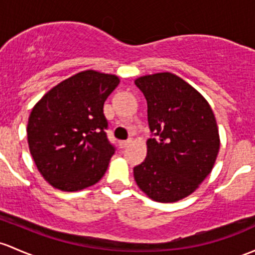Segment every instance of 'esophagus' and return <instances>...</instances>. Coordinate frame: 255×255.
Wrapping results in <instances>:
<instances>
[{"label":"esophagus","mask_w":255,"mask_h":255,"mask_svg":"<svg viewBox=\"0 0 255 255\" xmlns=\"http://www.w3.org/2000/svg\"><path fill=\"white\" fill-rule=\"evenodd\" d=\"M132 143V139H127V140H121L120 141V146L121 148H127L129 144Z\"/></svg>","instance_id":"esophagus-1"}]
</instances>
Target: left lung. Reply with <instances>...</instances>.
Listing matches in <instances>:
<instances>
[{
	"label": "left lung",
	"instance_id": "8db88e82",
	"mask_svg": "<svg viewBox=\"0 0 255 255\" xmlns=\"http://www.w3.org/2000/svg\"><path fill=\"white\" fill-rule=\"evenodd\" d=\"M135 85L148 103L152 138L133 173L139 188L155 202L188 197L211 172L220 136L208 101L183 79L168 72L139 77Z\"/></svg>",
	"mask_w": 255,
	"mask_h": 255
}]
</instances>
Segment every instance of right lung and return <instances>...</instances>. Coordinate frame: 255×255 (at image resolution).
<instances>
[{
    "label": "right lung",
    "mask_w": 255,
    "mask_h": 255,
    "mask_svg": "<svg viewBox=\"0 0 255 255\" xmlns=\"http://www.w3.org/2000/svg\"><path fill=\"white\" fill-rule=\"evenodd\" d=\"M119 77L83 71L49 90L31 110L26 134L37 170L55 188L77 192L105 175L115 146L104 103Z\"/></svg>",
    "instance_id": "right-lung-1"
}]
</instances>
